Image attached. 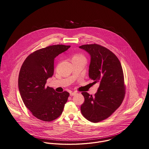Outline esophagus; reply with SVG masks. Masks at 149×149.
<instances>
[{"label":"esophagus","mask_w":149,"mask_h":149,"mask_svg":"<svg viewBox=\"0 0 149 149\" xmlns=\"http://www.w3.org/2000/svg\"><path fill=\"white\" fill-rule=\"evenodd\" d=\"M76 94H77V92H71V93H70V95L71 96L74 95H76Z\"/></svg>","instance_id":"obj_1"}]
</instances>
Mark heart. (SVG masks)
Segmentation results:
<instances>
[{
  "label": "heart",
  "mask_w": 149,
  "mask_h": 149,
  "mask_svg": "<svg viewBox=\"0 0 149 149\" xmlns=\"http://www.w3.org/2000/svg\"><path fill=\"white\" fill-rule=\"evenodd\" d=\"M73 58H80V59H82L85 61V58L82 55H77V56H74Z\"/></svg>",
  "instance_id": "1"
}]
</instances>
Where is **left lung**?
<instances>
[{"mask_svg":"<svg viewBox=\"0 0 149 149\" xmlns=\"http://www.w3.org/2000/svg\"><path fill=\"white\" fill-rule=\"evenodd\" d=\"M91 55L89 77L100 86L94 96L82 92L85 101L81 111L88 121L98 122L110 117L121 105L125 95L124 76L121 63L108 48L100 45L79 47Z\"/></svg>","mask_w":149,"mask_h":149,"instance_id":"1","label":"left lung"}]
</instances>
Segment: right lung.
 Listing matches in <instances>:
<instances>
[{"label": "right lung", "instance_id": "right-lung-1", "mask_svg": "<svg viewBox=\"0 0 149 149\" xmlns=\"http://www.w3.org/2000/svg\"><path fill=\"white\" fill-rule=\"evenodd\" d=\"M70 45H54L29 54L20 68L18 86L22 100L32 115L43 121L57 119L63 113L69 93H57L46 86L54 72V60Z\"/></svg>", "mask_w": 149, "mask_h": 149}]
</instances>
